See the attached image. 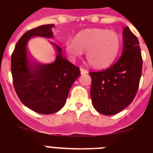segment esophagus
<instances>
[{
  "label": "esophagus",
  "instance_id": "1",
  "mask_svg": "<svg viewBox=\"0 0 153 153\" xmlns=\"http://www.w3.org/2000/svg\"><path fill=\"white\" fill-rule=\"evenodd\" d=\"M80 72H81L82 74H87V73H88V71L86 69H84V68H82V67H80Z\"/></svg>",
  "mask_w": 153,
  "mask_h": 153
}]
</instances>
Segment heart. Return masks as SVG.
I'll return each instance as SVG.
<instances>
[{
  "label": "heart",
  "mask_w": 153,
  "mask_h": 153,
  "mask_svg": "<svg viewBox=\"0 0 153 153\" xmlns=\"http://www.w3.org/2000/svg\"><path fill=\"white\" fill-rule=\"evenodd\" d=\"M121 37L113 30L94 28L80 32L74 40L68 39L65 50L70 57L75 59L86 51V59L95 68L109 67L118 55Z\"/></svg>",
  "instance_id": "b5f03b06"
}]
</instances>
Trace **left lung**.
I'll list each match as a JSON object with an SVG mask.
<instances>
[{
    "label": "left lung",
    "instance_id": "obj_1",
    "mask_svg": "<svg viewBox=\"0 0 153 153\" xmlns=\"http://www.w3.org/2000/svg\"><path fill=\"white\" fill-rule=\"evenodd\" d=\"M123 51L111 67L89 72L91 97L94 109L105 115H114L126 109L135 98L142 73V56L137 37L128 27L123 29Z\"/></svg>",
    "mask_w": 153,
    "mask_h": 153
}]
</instances>
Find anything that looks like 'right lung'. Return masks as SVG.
Wrapping results in <instances>:
<instances>
[{
  "label": "right lung",
  "mask_w": 153,
  "mask_h": 153,
  "mask_svg": "<svg viewBox=\"0 0 153 153\" xmlns=\"http://www.w3.org/2000/svg\"><path fill=\"white\" fill-rule=\"evenodd\" d=\"M54 25H41L27 31L16 43L11 58V71L16 93L23 104L41 114L56 113L65 105L72 84L80 75L79 67L66 59L55 43L54 62L48 64L33 60L27 42L33 36L52 38Z\"/></svg>",
  "instance_id": "obj_1"
}]
</instances>
